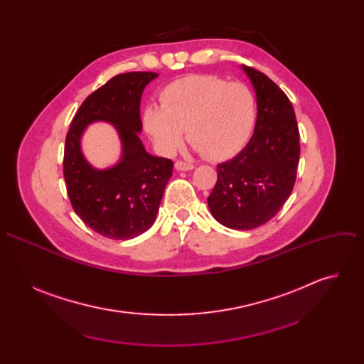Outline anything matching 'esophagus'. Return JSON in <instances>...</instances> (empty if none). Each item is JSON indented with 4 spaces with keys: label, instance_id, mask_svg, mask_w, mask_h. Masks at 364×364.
Wrapping results in <instances>:
<instances>
[{
    "label": "esophagus",
    "instance_id": "esophagus-1",
    "mask_svg": "<svg viewBox=\"0 0 364 364\" xmlns=\"http://www.w3.org/2000/svg\"><path fill=\"white\" fill-rule=\"evenodd\" d=\"M176 168H177L178 171H188V170H193V168H194V164L187 163V161L177 160V161H176Z\"/></svg>",
    "mask_w": 364,
    "mask_h": 364
}]
</instances>
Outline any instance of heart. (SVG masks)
<instances>
[{"instance_id": "1", "label": "heart", "mask_w": 364, "mask_h": 364, "mask_svg": "<svg viewBox=\"0 0 364 364\" xmlns=\"http://www.w3.org/2000/svg\"><path fill=\"white\" fill-rule=\"evenodd\" d=\"M256 99L249 86L215 75H193L167 85L161 107L144 112L145 129L157 148L171 155L188 141L209 160H225L249 139Z\"/></svg>"}]
</instances>
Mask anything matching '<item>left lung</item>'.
<instances>
[{
	"label": "left lung",
	"mask_w": 364,
	"mask_h": 364,
	"mask_svg": "<svg viewBox=\"0 0 364 364\" xmlns=\"http://www.w3.org/2000/svg\"><path fill=\"white\" fill-rule=\"evenodd\" d=\"M256 90L257 118L246 146L218 166L207 198L226 228L250 230L268 223L292 193L299 163V131L288 96L265 73L243 66Z\"/></svg>",
	"instance_id": "left-lung-1"
}]
</instances>
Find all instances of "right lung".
Instances as JSON below:
<instances>
[{
  "mask_svg": "<svg viewBox=\"0 0 364 364\" xmlns=\"http://www.w3.org/2000/svg\"><path fill=\"white\" fill-rule=\"evenodd\" d=\"M157 76H114L85 99L66 135L63 176L73 210L86 226L109 239L127 240L148 230L173 176V161L149 155L138 136L141 95ZM95 120L114 123L123 141V160L109 171L92 169L80 152V135Z\"/></svg>",
  "mask_w": 364,
  "mask_h": 364,
  "instance_id": "right-lung-1",
  "label": "right lung"
}]
</instances>
